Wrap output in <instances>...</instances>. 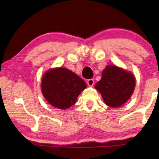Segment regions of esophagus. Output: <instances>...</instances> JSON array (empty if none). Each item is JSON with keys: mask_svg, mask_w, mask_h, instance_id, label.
I'll list each match as a JSON object with an SVG mask.
<instances>
[{"mask_svg": "<svg viewBox=\"0 0 159 159\" xmlns=\"http://www.w3.org/2000/svg\"><path fill=\"white\" fill-rule=\"evenodd\" d=\"M87 83L89 86H93L94 85V83H95V80H94V79H89L87 80Z\"/></svg>", "mask_w": 159, "mask_h": 159, "instance_id": "1", "label": "esophagus"}]
</instances>
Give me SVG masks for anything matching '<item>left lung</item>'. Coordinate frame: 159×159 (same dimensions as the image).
Here are the masks:
<instances>
[{
	"label": "left lung",
	"instance_id": "left-lung-1",
	"mask_svg": "<svg viewBox=\"0 0 159 159\" xmlns=\"http://www.w3.org/2000/svg\"><path fill=\"white\" fill-rule=\"evenodd\" d=\"M102 75L95 88L101 93L105 104L111 107L123 105L133 93L135 85L133 75L113 65L107 66Z\"/></svg>",
	"mask_w": 159,
	"mask_h": 159
}]
</instances>
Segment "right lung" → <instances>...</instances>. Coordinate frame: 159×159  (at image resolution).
I'll return each mask as SVG.
<instances>
[{
	"label": "right lung",
	"mask_w": 159,
	"mask_h": 159,
	"mask_svg": "<svg viewBox=\"0 0 159 159\" xmlns=\"http://www.w3.org/2000/svg\"><path fill=\"white\" fill-rule=\"evenodd\" d=\"M42 93L48 103L66 109L76 103L78 96L87 87L76 74L64 68L51 69L42 79Z\"/></svg>",
	"instance_id": "1"
}]
</instances>
